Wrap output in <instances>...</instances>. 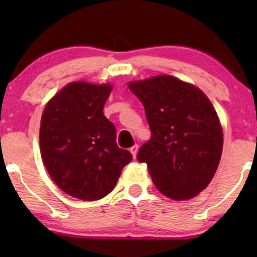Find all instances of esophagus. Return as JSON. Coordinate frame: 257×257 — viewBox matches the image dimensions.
Returning <instances> with one entry per match:
<instances>
[{"label": "esophagus", "mask_w": 257, "mask_h": 257, "mask_svg": "<svg viewBox=\"0 0 257 257\" xmlns=\"http://www.w3.org/2000/svg\"><path fill=\"white\" fill-rule=\"evenodd\" d=\"M129 152L132 153V155H133V158L134 159H136V157H137V153H138V145H133V147L131 148V149H129Z\"/></svg>", "instance_id": "1"}]
</instances>
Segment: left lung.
I'll return each mask as SVG.
<instances>
[{
	"mask_svg": "<svg viewBox=\"0 0 257 257\" xmlns=\"http://www.w3.org/2000/svg\"><path fill=\"white\" fill-rule=\"evenodd\" d=\"M129 89L144 105L149 141L139 149L158 190L188 200L214 177L222 152V129L209 98L195 85L163 74L133 80Z\"/></svg>",
	"mask_w": 257,
	"mask_h": 257,
	"instance_id": "8db88e82",
	"label": "left lung"
}]
</instances>
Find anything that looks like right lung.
I'll use <instances>...</instances> for the list:
<instances>
[{
  "mask_svg": "<svg viewBox=\"0 0 257 257\" xmlns=\"http://www.w3.org/2000/svg\"><path fill=\"white\" fill-rule=\"evenodd\" d=\"M110 84L72 82L47 103L40 148L52 180L68 195L99 200L110 193L133 157L116 145V131L103 113Z\"/></svg>",
  "mask_w": 257,
  "mask_h": 257,
  "instance_id": "right-lung-1",
  "label": "right lung"
}]
</instances>
